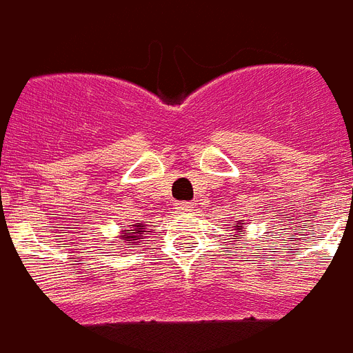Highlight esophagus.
<instances>
[{
    "instance_id": "1",
    "label": "esophagus",
    "mask_w": 353,
    "mask_h": 353,
    "mask_svg": "<svg viewBox=\"0 0 353 353\" xmlns=\"http://www.w3.org/2000/svg\"><path fill=\"white\" fill-rule=\"evenodd\" d=\"M192 208H194V204H192V202H179V204H176V210L177 212H181V214L191 212Z\"/></svg>"
}]
</instances>
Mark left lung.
<instances>
[{
    "label": "left lung",
    "instance_id": "1",
    "mask_svg": "<svg viewBox=\"0 0 353 353\" xmlns=\"http://www.w3.org/2000/svg\"><path fill=\"white\" fill-rule=\"evenodd\" d=\"M234 234H238V236H244L245 234V230H244V223L242 221H236L234 223Z\"/></svg>",
    "mask_w": 353,
    "mask_h": 353
}]
</instances>
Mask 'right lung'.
Wrapping results in <instances>:
<instances>
[{
	"label": "right lung",
	"instance_id": "add662e5",
	"mask_svg": "<svg viewBox=\"0 0 353 353\" xmlns=\"http://www.w3.org/2000/svg\"><path fill=\"white\" fill-rule=\"evenodd\" d=\"M147 232H151V230L147 229L145 223H134L128 230H121V234L117 236V240H119L117 248H121V250H124V248H139V244L143 242V234H147Z\"/></svg>",
	"mask_w": 353,
	"mask_h": 353
}]
</instances>
